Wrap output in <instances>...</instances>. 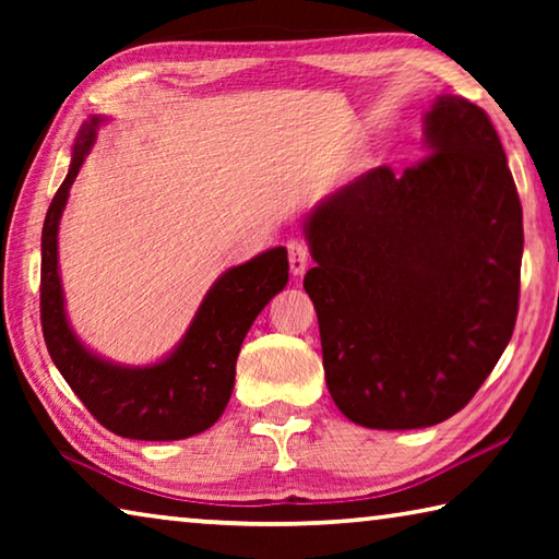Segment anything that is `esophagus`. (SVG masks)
<instances>
[{"mask_svg":"<svg viewBox=\"0 0 559 559\" xmlns=\"http://www.w3.org/2000/svg\"><path fill=\"white\" fill-rule=\"evenodd\" d=\"M308 261H310L308 243L302 239L288 241V263H290L293 276H302V273H306V269H308Z\"/></svg>","mask_w":559,"mask_h":559,"instance_id":"obj_1","label":"esophagus"}]
</instances>
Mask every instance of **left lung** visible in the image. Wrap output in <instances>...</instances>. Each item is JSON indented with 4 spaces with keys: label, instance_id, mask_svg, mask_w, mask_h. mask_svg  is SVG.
<instances>
[{
    "label": "left lung",
    "instance_id": "obj_1",
    "mask_svg": "<svg viewBox=\"0 0 559 559\" xmlns=\"http://www.w3.org/2000/svg\"><path fill=\"white\" fill-rule=\"evenodd\" d=\"M427 157L374 167L306 219L330 396L367 429L466 406L513 335L523 206L493 122L466 98L424 116Z\"/></svg>",
    "mask_w": 559,
    "mask_h": 559
}]
</instances>
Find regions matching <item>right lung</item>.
<instances>
[{"label": "right lung", "instance_id": "right-lung-1", "mask_svg": "<svg viewBox=\"0 0 559 559\" xmlns=\"http://www.w3.org/2000/svg\"><path fill=\"white\" fill-rule=\"evenodd\" d=\"M103 122L93 116L75 138L69 175L51 200L41 231V330L53 365L103 427L126 439L177 441L210 429L234 390L236 357L269 300L288 283L283 246L234 266L206 293L185 337L165 359L145 367L108 362L69 325L59 276V222L69 189Z\"/></svg>", "mask_w": 559, "mask_h": 559}]
</instances>
